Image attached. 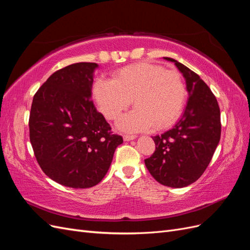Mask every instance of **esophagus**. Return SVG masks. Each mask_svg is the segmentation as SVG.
I'll return each mask as SVG.
<instances>
[{"mask_svg": "<svg viewBox=\"0 0 250 250\" xmlns=\"http://www.w3.org/2000/svg\"><path fill=\"white\" fill-rule=\"evenodd\" d=\"M123 138L125 141H131V140H134L135 138H137V135H133V134H124Z\"/></svg>", "mask_w": 250, "mask_h": 250, "instance_id": "esophagus-1", "label": "esophagus"}]
</instances>
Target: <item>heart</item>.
<instances>
[{
  "label": "heart",
  "instance_id": "obj_1",
  "mask_svg": "<svg viewBox=\"0 0 250 250\" xmlns=\"http://www.w3.org/2000/svg\"><path fill=\"white\" fill-rule=\"evenodd\" d=\"M93 97L109 121L118 120L132 101L135 108L118 124L122 130H164L175 124L183 112L187 87L180 73L140 62L116 71L110 80H97Z\"/></svg>",
  "mask_w": 250,
  "mask_h": 250
}]
</instances>
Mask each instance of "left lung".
<instances>
[{"mask_svg": "<svg viewBox=\"0 0 250 250\" xmlns=\"http://www.w3.org/2000/svg\"><path fill=\"white\" fill-rule=\"evenodd\" d=\"M165 59L183 73L188 100L175 126L152 138L155 151L145 165L160 184L184 188L202 175L214 155L221 135L220 108L215 95L197 74L175 59Z\"/></svg>", "mask_w": 250, "mask_h": 250, "instance_id": "1", "label": "left lung"}]
</instances>
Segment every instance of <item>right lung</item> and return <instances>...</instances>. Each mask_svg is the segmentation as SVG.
<instances>
[{
    "mask_svg": "<svg viewBox=\"0 0 250 250\" xmlns=\"http://www.w3.org/2000/svg\"><path fill=\"white\" fill-rule=\"evenodd\" d=\"M96 67L78 62L53 73L35 93L30 110L37 163L52 180L73 188L99 184L123 143L90 100Z\"/></svg>",
    "mask_w": 250,
    "mask_h": 250,
    "instance_id": "right-lung-1",
    "label": "right lung"
}]
</instances>
